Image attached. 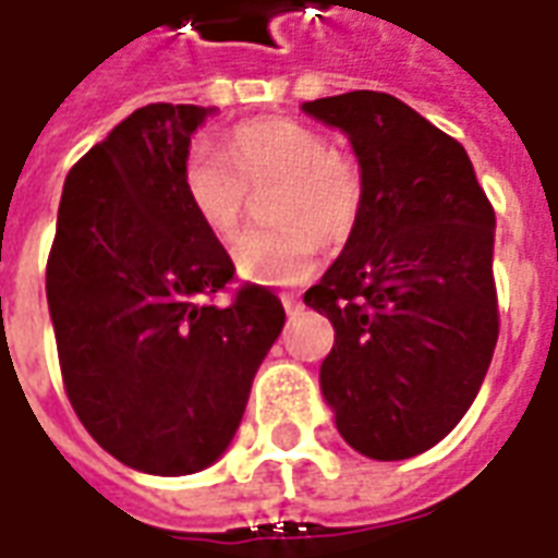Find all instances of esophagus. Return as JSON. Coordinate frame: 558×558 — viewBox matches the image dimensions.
I'll list each match as a JSON object with an SVG mask.
<instances>
[{
	"instance_id": "esophagus-1",
	"label": "esophagus",
	"mask_w": 558,
	"mask_h": 558,
	"mask_svg": "<svg viewBox=\"0 0 558 558\" xmlns=\"http://www.w3.org/2000/svg\"><path fill=\"white\" fill-rule=\"evenodd\" d=\"M280 302H283V311H287L290 317H295V314L302 311V299H299V295H292V292H283V295H280Z\"/></svg>"
}]
</instances>
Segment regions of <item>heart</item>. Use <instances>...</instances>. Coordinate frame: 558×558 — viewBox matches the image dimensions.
<instances>
[{
  "label": "heart",
  "mask_w": 558,
  "mask_h": 558,
  "mask_svg": "<svg viewBox=\"0 0 558 558\" xmlns=\"http://www.w3.org/2000/svg\"><path fill=\"white\" fill-rule=\"evenodd\" d=\"M229 157L198 142L186 150L181 186L190 211L211 235H239L251 190L278 186L271 214L283 226L241 235L232 259L244 280L290 287L311 278L319 235L344 241L365 208V174L356 157L338 150L326 132L302 120L271 117L235 126Z\"/></svg>",
  "instance_id": "b5f03b06"
}]
</instances>
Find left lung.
Listing matches in <instances>:
<instances>
[{"label":"left lung","instance_id":"1","mask_svg":"<svg viewBox=\"0 0 558 558\" xmlns=\"http://www.w3.org/2000/svg\"><path fill=\"white\" fill-rule=\"evenodd\" d=\"M302 111L341 130L365 174V208L305 305L335 344L319 389L368 459H411L450 435L493 362L496 211L465 147L389 93L353 89Z\"/></svg>","mask_w":558,"mask_h":558}]
</instances>
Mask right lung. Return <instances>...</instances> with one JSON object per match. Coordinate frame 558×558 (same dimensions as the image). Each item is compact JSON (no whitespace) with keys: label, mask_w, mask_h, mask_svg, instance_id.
Returning <instances> with one entry per match:
<instances>
[{"label":"right lung","mask_w":558,"mask_h":558,"mask_svg":"<svg viewBox=\"0 0 558 558\" xmlns=\"http://www.w3.org/2000/svg\"><path fill=\"white\" fill-rule=\"evenodd\" d=\"M211 108L144 105L77 159L48 256V307L65 396L93 441L144 474L217 462L253 374L283 329L268 287L214 305L235 266L181 186Z\"/></svg>","instance_id":"obj_1"}]
</instances>
